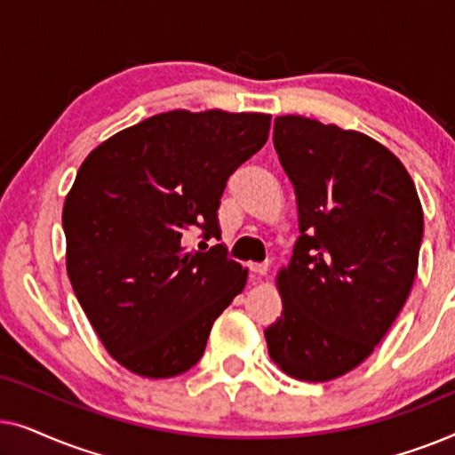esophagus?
Returning a JSON list of instances; mask_svg holds the SVG:
<instances>
[{
  "instance_id": "esophagus-1",
  "label": "esophagus",
  "mask_w": 455,
  "mask_h": 455,
  "mask_svg": "<svg viewBox=\"0 0 455 455\" xmlns=\"http://www.w3.org/2000/svg\"><path fill=\"white\" fill-rule=\"evenodd\" d=\"M248 269H251V275H252L254 279L267 275V265H263V263H252V265H248Z\"/></svg>"
}]
</instances>
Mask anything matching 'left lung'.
<instances>
[{
	"mask_svg": "<svg viewBox=\"0 0 455 455\" xmlns=\"http://www.w3.org/2000/svg\"><path fill=\"white\" fill-rule=\"evenodd\" d=\"M273 145L294 184L300 238L277 277L283 310L267 347L290 377L331 381L371 356L406 304L422 207L402 161L366 134L279 116Z\"/></svg>",
	"mask_w": 455,
	"mask_h": 455,
	"instance_id": "8db88e82",
	"label": "left lung"
}]
</instances>
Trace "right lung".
I'll return each mask as SVG.
<instances>
[{
  "mask_svg": "<svg viewBox=\"0 0 455 455\" xmlns=\"http://www.w3.org/2000/svg\"><path fill=\"white\" fill-rule=\"evenodd\" d=\"M271 116L167 111L122 130L80 165L66 196V267L99 339L140 377L182 375L246 285L221 238L228 178L267 142Z\"/></svg>",
  "mask_w": 455,
  "mask_h": 455,
  "instance_id": "1",
  "label": "right lung"
}]
</instances>
